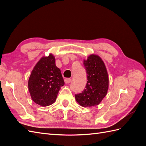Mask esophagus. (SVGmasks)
<instances>
[{
	"instance_id": "esophagus-1",
	"label": "esophagus",
	"mask_w": 146,
	"mask_h": 146,
	"mask_svg": "<svg viewBox=\"0 0 146 146\" xmlns=\"http://www.w3.org/2000/svg\"><path fill=\"white\" fill-rule=\"evenodd\" d=\"M71 82V79L69 78H64V82L66 83H69Z\"/></svg>"
}]
</instances>
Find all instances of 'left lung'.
<instances>
[{
	"instance_id": "left-lung-1",
	"label": "left lung",
	"mask_w": 146,
	"mask_h": 146,
	"mask_svg": "<svg viewBox=\"0 0 146 146\" xmlns=\"http://www.w3.org/2000/svg\"><path fill=\"white\" fill-rule=\"evenodd\" d=\"M87 74L85 89L76 94V100L82 107H93L99 105L107 95L108 76L104 61L98 55H91L83 61Z\"/></svg>"
}]
</instances>
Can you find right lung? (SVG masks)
Listing matches in <instances>:
<instances>
[{"label": "right lung", "mask_w": 146, "mask_h": 146, "mask_svg": "<svg viewBox=\"0 0 146 146\" xmlns=\"http://www.w3.org/2000/svg\"><path fill=\"white\" fill-rule=\"evenodd\" d=\"M64 82L61 70L56 66L52 54L42 57L35 65L28 82L32 100L42 107L55 102Z\"/></svg>", "instance_id": "add662e5"}]
</instances>
